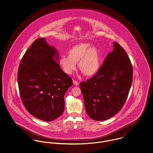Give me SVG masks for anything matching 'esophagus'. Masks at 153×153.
Listing matches in <instances>:
<instances>
[{
    "mask_svg": "<svg viewBox=\"0 0 153 153\" xmlns=\"http://www.w3.org/2000/svg\"><path fill=\"white\" fill-rule=\"evenodd\" d=\"M73 83H74V85H76V86L79 85V82L78 81H75V80H74V79H73Z\"/></svg>",
    "mask_w": 153,
    "mask_h": 153,
    "instance_id": "1",
    "label": "esophagus"
}]
</instances>
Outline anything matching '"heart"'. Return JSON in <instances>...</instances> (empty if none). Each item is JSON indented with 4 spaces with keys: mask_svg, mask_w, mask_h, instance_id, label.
Instances as JSON below:
<instances>
[{
    "mask_svg": "<svg viewBox=\"0 0 153 153\" xmlns=\"http://www.w3.org/2000/svg\"><path fill=\"white\" fill-rule=\"evenodd\" d=\"M82 73L88 76L94 75L100 66V55L98 49L89 43H80L72 47L68 56H61L59 63L62 70L71 74L76 69V63Z\"/></svg>",
    "mask_w": 153,
    "mask_h": 153,
    "instance_id": "obj_1",
    "label": "heart"
}]
</instances>
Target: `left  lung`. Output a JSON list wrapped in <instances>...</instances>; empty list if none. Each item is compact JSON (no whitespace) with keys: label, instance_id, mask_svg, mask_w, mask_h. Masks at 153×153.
Returning <instances> with one entry per match:
<instances>
[{"label":"left lung","instance_id":"obj_1","mask_svg":"<svg viewBox=\"0 0 153 153\" xmlns=\"http://www.w3.org/2000/svg\"><path fill=\"white\" fill-rule=\"evenodd\" d=\"M113 44L97 72L80 83L86 113L96 121L109 119L122 109L132 83L130 59L118 42Z\"/></svg>","mask_w":153,"mask_h":153}]
</instances>
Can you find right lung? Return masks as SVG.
<instances>
[{
    "label": "right lung",
    "instance_id": "right-lung-1",
    "mask_svg": "<svg viewBox=\"0 0 153 153\" xmlns=\"http://www.w3.org/2000/svg\"><path fill=\"white\" fill-rule=\"evenodd\" d=\"M57 61L56 50L45 38L34 41L21 59L17 81L22 102L34 117L52 121L64 110V94L72 84Z\"/></svg>",
    "mask_w": 153,
    "mask_h": 153
}]
</instances>
